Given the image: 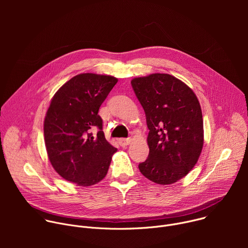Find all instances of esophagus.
<instances>
[{"mask_svg": "<svg viewBox=\"0 0 248 248\" xmlns=\"http://www.w3.org/2000/svg\"><path fill=\"white\" fill-rule=\"evenodd\" d=\"M130 142H131V139H130V138H120V139H119V143H120L122 146L128 145Z\"/></svg>", "mask_w": 248, "mask_h": 248, "instance_id": "obj_1", "label": "esophagus"}]
</instances>
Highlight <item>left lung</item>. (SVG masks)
<instances>
[{
    "instance_id": "8db88e82",
    "label": "left lung",
    "mask_w": 248,
    "mask_h": 248,
    "mask_svg": "<svg viewBox=\"0 0 248 248\" xmlns=\"http://www.w3.org/2000/svg\"><path fill=\"white\" fill-rule=\"evenodd\" d=\"M149 129V155L138 168L158 185H171L186 176L201 154L204 131L199 101L185 82L168 74L131 80Z\"/></svg>"
}]
</instances>
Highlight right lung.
<instances>
[{
  "label": "right lung",
  "mask_w": 248,
  "mask_h": 248,
  "mask_svg": "<svg viewBox=\"0 0 248 248\" xmlns=\"http://www.w3.org/2000/svg\"><path fill=\"white\" fill-rule=\"evenodd\" d=\"M118 82L111 76L80 74L54 95L44 121L49 160L64 180L90 186L108 172L117 148L105 138L99 108ZM98 129L93 136V129Z\"/></svg>",
  "instance_id": "obj_1"
}]
</instances>
